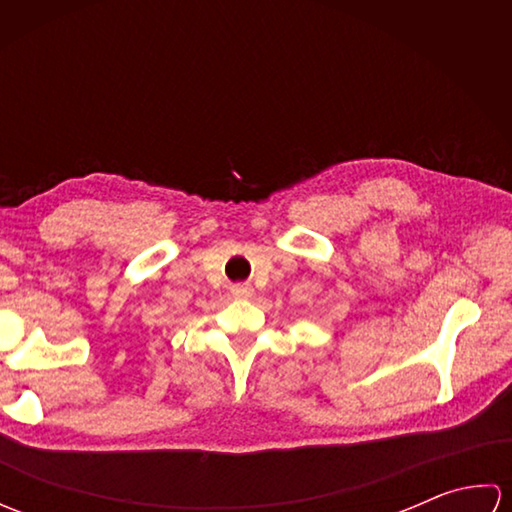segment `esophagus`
<instances>
[{"instance_id":"1","label":"esophagus","mask_w":512,"mask_h":512,"mask_svg":"<svg viewBox=\"0 0 512 512\" xmlns=\"http://www.w3.org/2000/svg\"><path fill=\"white\" fill-rule=\"evenodd\" d=\"M233 295L237 299H248L250 295H253V286H250V284H237V286H233Z\"/></svg>"}]
</instances>
